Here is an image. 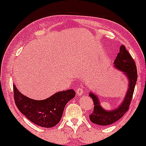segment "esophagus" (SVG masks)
<instances>
[{
    "label": "esophagus",
    "instance_id": "34e87169",
    "mask_svg": "<svg viewBox=\"0 0 146 146\" xmlns=\"http://www.w3.org/2000/svg\"><path fill=\"white\" fill-rule=\"evenodd\" d=\"M84 89H82V88H79L76 91V94L78 96H80L82 94H84Z\"/></svg>",
    "mask_w": 146,
    "mask_h": 146
}]
</instances>
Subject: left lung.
I'll list each match as a JSON object with an SVG mask.
<instances>
[{
  "instance_id": "left-lung-1",
  "label": "left lung",
  "mask_w": 146,
  "mask_h": 146,
  "mask_svg": "<svg viewBox=\"0 0 146 146\" xmlns=\"http://www.w3.org/2000/svg\"><path fill=\"white\" fill-rule=\"evenodd\" d=\"M113 67L123 73L128 81V88L121 103L111 110H105L100 105L98 96L89 91V96L94 101V111L89 115L90 121L94 124L106 126L118 121L129 110L133 93L137 80V70L135 62L124 46H121L119 52L113 62Z\"/></svg>"
}]
</instances>
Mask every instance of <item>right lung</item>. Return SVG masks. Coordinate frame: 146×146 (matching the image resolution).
Returning a JSON list of instances; mask_svg holds the SVG:
<instances>
[{"mask_svg":"<svg viewBox=\"0 0 146 146\" xmlns=\"http://www.w3.org/2000/svg\"><path fill=\"white\" fill-rule=\"evenodd\" d=\"M14 101L19 110L28 120L43 127H52L60 121L67 102L76 96L73 89L59 91L45 100L25 96L14 84Z\"/></svg>","mask_w":146,"mask_h":146,"instance_id":"1","label":"right lung"}]
</instances>
